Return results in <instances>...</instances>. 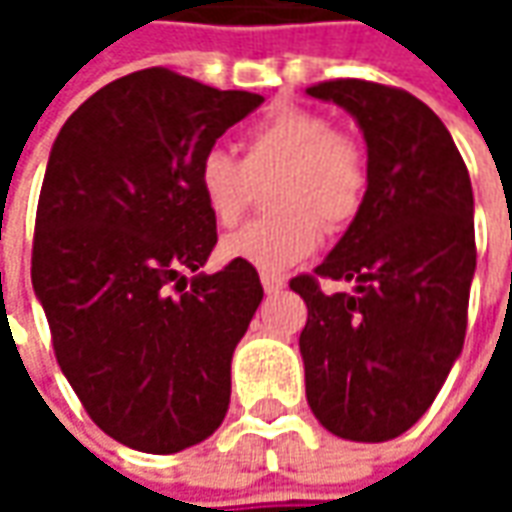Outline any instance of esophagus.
Listing matches in <instances>:
<instances>
[{
    "label": "esophagus",
    "instance_id": "1",
    "mask_svg": "<svg viewBox=\"0 0 512 512\" xmlns=\"http://www.w3.org/2000/svg\"><path fill=\"white\" fill-rule=\"evenodd\" d=\"M262 287H265L267 296H273V293H279L285 287V279L276 276V273H262Z\"/></svg>",
    "mask_w": 512,
    "mask_h": 512
}]
</instances>
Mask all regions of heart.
<instances>
[{
	"instance_id": "b5f03b06",
	"label": "heart",
	"mask_w": 512,
	"mask_h": 512,
	"mask_svg": "<svg viewBox=\"0 0 512 512\" xmlns=\"http://www.w3.org/2000/svg\"><path fill=\"white\" fill-rule=\"evenodd\" d=\"M270 187V219L225 236L222 256L267 273L305 262L322 242V226L342 230L362 210L367 168L362 150L313 110L290 108L245 136V156L207 148L196 162V187L219 225H236L253 202L256 182Z\"/></svg>"
}]
</instances>
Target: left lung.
Masks as SVG:
<instances>
[{"mask_svg": "<svg viewBox=\"0 0 512 512\" xmlns=\"http://www.w3.org/2000/svg\"><path fill=\"white\" fill-rule=\"evenodd\" d=\"M364 133L362 210L313 273L299 336L307 404L333 436L387 442L424 416L459 359L476 270L473 187L444 122L402 88L330 79L307 88ZM319 278L353 281L325 294Z\"/></svg>", "mask_w": 512, "mask_h": 512, "instance_id": "left-lung-1", "label": "left lung"}]
</instances>
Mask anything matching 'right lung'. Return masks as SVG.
Returning a JSON list of instances; mask_svg holds the SVG:
<instances>
[{
    "mask_svg": "<svg viewBox=\"0 0 512 512\" xmlns=\"http://www.w3.org/2000/svg\"><path fill=\"white\" fill-rule=\"evenodd\" d=\"M262 102L136 70L73 110L50 148L33 290L82 407L133 450L179 453L225 419L230 359L265 290L245 262L186 286L216 245L196 162Z\"/></svg>",
    "mask_w": 512,
    "mask_h": 512,
    "instance_id": "obj_1",
    "label": "right lung"
}]
</instances>
